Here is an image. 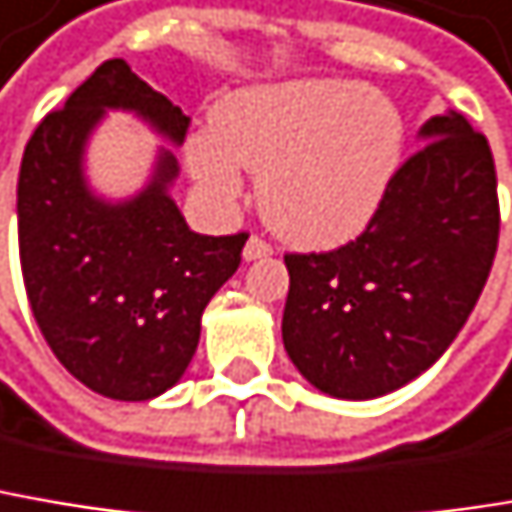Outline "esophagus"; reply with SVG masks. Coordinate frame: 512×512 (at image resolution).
Returning a JSON list of instances; mask_svg holds the SVG:
<instances>
[{
    "label": "esophagus",
    "mask_w": 512,
    "mask_h": 512,
    "mask_svg": "<svg viewBox=\"0 0 512 512\" xmlns=\"http://www.w3.org/2000/svg\"><path fill=\"white\" fill-rule=\"evenodd\" d=\"M272 255V246L260 237H249L246 246H243V260H260V257Z\"/></svg>",
    "instance_id": "obj_1"
}]
</instances>
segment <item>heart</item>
Here are the masks:
<instances>
[{
	"instance_id": "obj_1",
	"label": "heart",
	"mask_w": 512,
	"mask_h": 512,
	"mask_svg": "<svg viewBox=\"0 0 512 512\" xmlns=\"http://www.w3.org/2000/svg\"><path fill=\"white\" fill-rule=\"evenodd\" d=\"M401 117L378 90L299 78L231 93L210 131L187 140V169L219 208L243 199V172L260 175L269 228L302 249L357 237L390 184L401 152Z\"/></svg>"
}]
</instances>
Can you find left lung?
<instances>
[{"label":"left lung","instance_id":"obj_1","mask_svg":"<svg viewBox=\"0 0 512 512\" xmlns=\"http://www.w3.org/2000/svg\"><path fill=\"white\" fill-rule=\"evenodd\" d=\"M419 143L357 240L284 257V349L319 393L366 401L410 384L454 343L487 284L498 246L487 137L445 111Z\"/></svg>","mask_w":512,"mask_h":512}]
</instances>
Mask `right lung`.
I'll return each mask as SVG.
<instances>
[{
	"mask_svg": "<svg viewBox=\"0 0 512 512\" xmlns=\"http://www.w3.org/2000/svg\"><path fill=\"white\" fill-rule=\"evenodd\" d=\"M108 111L140 117L172 146L190 125L122 58L105 61L25 146L20 263L31 313L72 378L105 398L149 401L181 381L202 313L237 272L249 237L190 231L169 196L178 161L166 146L140 193L119 202L96 196L84 155Z\"/></svg>",
	"mask_w": 512,
	"mask_h": 512,
	"instance_id": "1",
	"label": "right lung"
}]
</instances>
